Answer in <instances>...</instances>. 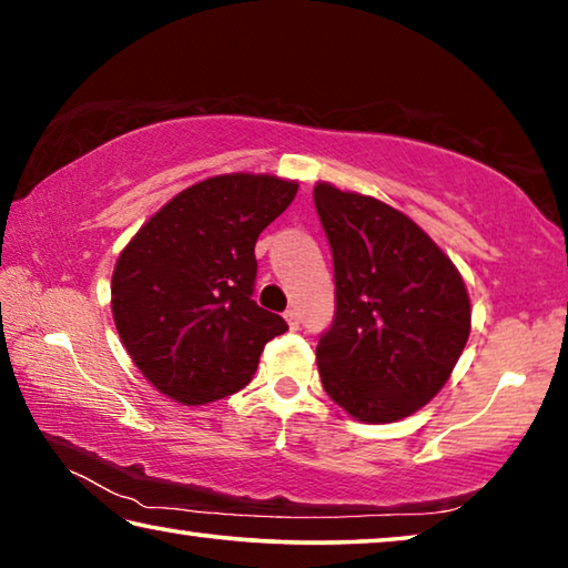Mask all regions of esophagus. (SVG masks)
<instances>
[{
    "mask_svg": "<svg viewBox=\"0 0 568 568\" xmlns=\"http://www.w3.org/2000/svg\"><path fill=\"white\" fill-rule=\"evenodd\" d=\"M285 321L291 325L293 331L301 328V313H297V307H291V311H285Z\"/></svg>",
    "mask_w": 568,
    "mask_h": 568,
    "instance_id": "1",
    "label": "esophagus"
}]
</instances>
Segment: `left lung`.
<instances>
[{"label": "left lung", "mask_w": 568, "mask_h": 568, "mask_svg": "<svg viewBox=\"0 0 568 568\" xmlns=\"http://www.w3.org/2000/svg\"><path fill=\"white\" fill-rule=\"evenodd\" d=\"M313 200L335 275V315L315 348L323 388L358 420L406 418L444 388L466 348V285L390 205L328 182Z\"/></svg>", "instance_id": "8db88e82"}]
</instances>
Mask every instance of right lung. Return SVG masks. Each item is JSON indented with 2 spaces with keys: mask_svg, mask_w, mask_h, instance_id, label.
<instances>
[{
  "mask_svg": "<svg viewBox=\"0 0 568 568\" xmlns=\"http://www.w3.org/2000/svg\"><path fill=\"white\" fill-rule=\"evenodd\" d=\"M273 175H220L152 215L112 275V315L152 386L200 406L245 388L267 341L287 331L253 301L257 235L293 203Z\"/></svg>",
  "mask_w": 568,
  "mask_h": 568,
  "instance_id": "1",
  "label": "right lung"
}]
</instances>
